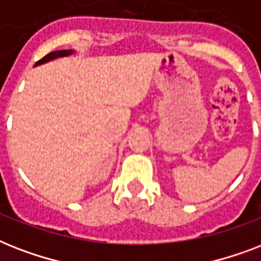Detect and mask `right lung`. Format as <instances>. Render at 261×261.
Returning a JSON list of instances; mask_svg holds the SVG:
<instances>
[{
  "label": "right lung",
  "instance_id": "obj_1",
  "mask_svg": "<svg viewBox=\"0 0 261 261\" xmlns=\"http://www.w3.org/2000/svg\"><path fill=\"white\" fill-rule=\"evenodd\" d=\"M74 54V51L73 50H59V51H53L50 54H47L44 58H42L40 61L35 63V66H39V65H43V63L46 62H50L53 59H57V58H62V57H67V55H71Z\"/></svg>",
  "mask_w": 261,
  "mask_h": 261
}]
</instances>
